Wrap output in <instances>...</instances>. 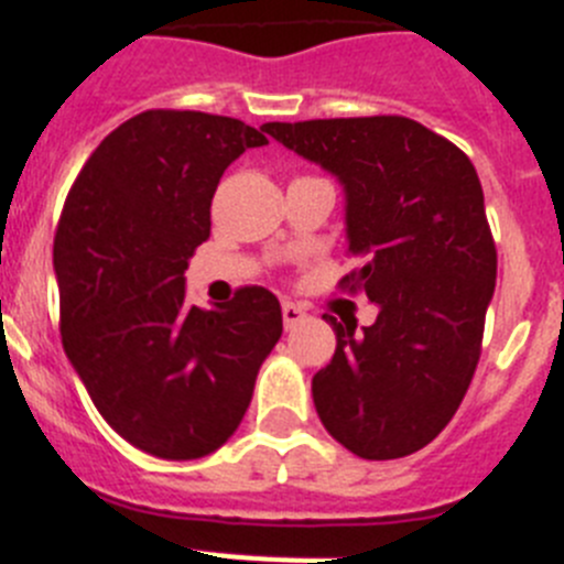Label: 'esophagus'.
<instances>
[{"instance_id": "obj_1", "label": "esophagus", "mask_w": 564, "mask_h": 564, "mask_svg": "<svg viewBox=\"0 0 564 564\" xmlns=\"http://www.w3.org/2000/svg\"><path fill=\"white\" fill-rule=\"evenodd\" d=\"M283 326L286 328H294V326H301L303 319H306V308H301L297 303H289L283 301Z\"/></svg>"}]
</instances>
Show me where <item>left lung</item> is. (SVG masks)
I'll list each match as a JSON object with an SVG mask.
<instances>
[{
	"mask_svg": "<svg viewBox=\"0 0 564 564\" xmlns=\"http://www.w3.org/2000/svg\"><path fill=\"white\" fill-rule=\"evenodd\" d=\"M289 151L343 185L345 278L379 314L337 323L332 362L312 379L323 427L368 460L427 446L464 402L478 368L497 250L469 156L399 115L263 123Z\"/></svg>",
	"mask_w": 564,
	"mask_h": 564,
	"instance_id": "1",
	"label": "left lung"
}]
</instances>
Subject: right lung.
Returning a JSON list of instances; mask_svg holds the SVG:
<instances>
[{"instance_id":"obj_1","label":"right lung","mask_w":564,"mask_h":564,"mask_svg":"<svg viewBox=\"0 0 564 564\" xmlns=\"http://www.w3.org/2000/svg\"><path fill=\"white\" fill-rule=\"evenodd\" d=\"M267 143L236 118L143 111L93 151L61 213L53 267L64 351L109 427L156 458L216 453L281 339L270 289H238L216 308L185 301L221 174Z\"/></svg>"}]
</instances>
